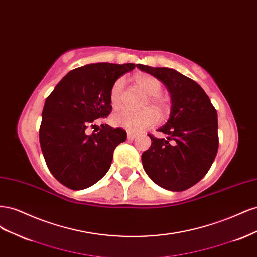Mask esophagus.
Returning a JSON list of instances; mask_svg holds the SVG:
<instances>
[{"mask_svg": "<svg viewBox=\"0 0 257 257\" xmlns=\"http://www.w3.org/2000/svg\"><path fill=\"white\" fill-rule=\"evenodd\" d=\"M137 136V134L133 133V132H127V139L128 141H133V139H135Z\"/></svg>", "mask_w": 257, "mask_h": 257, "instance_id": "1", "label": "esophagus"}]
</instances>
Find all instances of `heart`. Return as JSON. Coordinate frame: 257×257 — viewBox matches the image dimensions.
Masks as SVG:
<instances>
[{"label": "heart", "instance_id": "b5f03b06", "mask_svg": "<svg viewBox=\"0 0 257 257\" xmlns=\"http://www.w3.org/2000/svg\"><path fill=\"white\" fill-rule=\"evenodd\" d=\"M134 81L139 88L144 90L149 95L145 105L150 104L158 111L161 116H165L169 111V105L167 99L160 94L163 89V83L158 78H155V77L147 74L135 76ZM122 90V80H116L112 84L109 95L110 104L113 108H118L121 105ZM155 111L152 108H145L142 111L121 109L111 116V122L115 126L126 128L132 132H141L157 124L159 116Z\"/></svg>", "mask_w": 257, "mask_h": 257}]
</instances>
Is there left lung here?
Listing matches in <instances>:
<instances>
[{
  "instance_id": "left-lung-1",
  "label": "left lung",
  "mask_w": 257,
  "mask_h": 257,
  "mask_svg": "<svg viewBox=\"0 0 257 257\" xmlns=\"http://www.w3.org/2000/svg\"><path fill=\"white\" fill-rule=\"evenodd\" d=\"M141 71L158 78L172 98L167 123L159 128L167 138H151L142 155L145 172L166 190H188L205 177L219 148L217 113L200 85L173 68L137 64Z\"/></svg>"
}]
</instances>
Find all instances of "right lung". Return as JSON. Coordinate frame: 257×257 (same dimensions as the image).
Returning <instances> with one entry per match:
<instances>
[{
    "instance_id": "obj_1",
    "label": "right lung",
    "mask_w": 257,
    "mask_h": 257,
    "mask_svg": "<svg viewBox=\"0 0 257 257\" xmlns=\"http://www.w3.org/2000/svg\"><path fill=\"white\" fill-rule=\"evenodd\" d=\"M137 66V65H136ZM135 64L94 63L75 68L46 98L40 143L48 169L72 190L96 183L109 170L113 151L126 141V132L95 120L109 115L110 90ZM95 131L90 135L89 127Z\"/></svg>"
}]
</instances>
